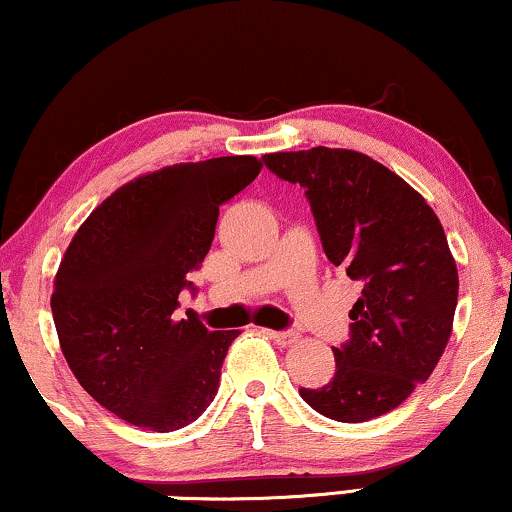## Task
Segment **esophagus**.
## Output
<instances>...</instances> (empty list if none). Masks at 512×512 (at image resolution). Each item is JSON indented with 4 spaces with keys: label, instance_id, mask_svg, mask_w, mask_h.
I'll use <instances>...</instances> for the list:
<instances>
[{
    "label": "esophagus",
    "instance_id": "34e87169",
    "mask_svg": "<svg viewBox=\"0 0 512 512\" xmlns=\"http://www.w3.org/2000/svg\"><path fill=\"white\" fill-rule=\"evenodd\" d=\"M268 335L275 342H278L280 347H290V345H294V342L299 340V335L292 333V330H268Z\"/></svg>",
    "mask_w": 512,
    "mask_h": 512
}]
</instances>
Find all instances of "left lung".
Listing matches in <instances>:
<instances>
[{"mask_svg": "<svg viewBox=\"0 0 512 512\" xmlns=\"http://www.w3.org/2000/svg\"><path fill=\"white\" fill-rule=\"evenodd\" d=\"M266 165L306 189L323 251L364 285L335 376L302 388L323 417L369 422L402 405L443 357L458 306V266L441 220L386 165L347 148L270 153Z\"/></svg>", "mask_w": 512, "mask_h": 512, "instance_id": "left-lung-1", "label": "left lung"}]
</instances>
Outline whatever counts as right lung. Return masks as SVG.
Returning a JSON list of instances; mask_svg holds the SVG:
<instances>
[{
    "label": "right lung",
    "instance_id": "1",
    "mask_svg": "<svg viewBox=\"0 0 512 512\" xmlns=\"http://www.w3.org/2000/svg\"><path fill=\"white\" fill-rule=\"evenodd\" d=\"M254 155L141 174L83 220L54 275L52 318L71 374L105 410L148 431L196 422L239 330L174 316L220 206L261 172Z\"/></svg>",
    "mask_w": 512,
    "mask_h": 512
}]
</instances>
